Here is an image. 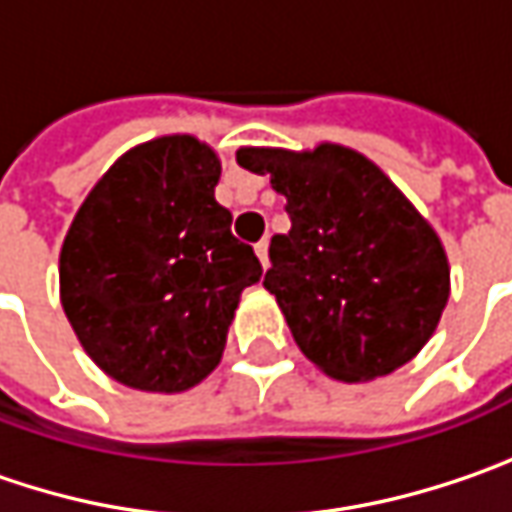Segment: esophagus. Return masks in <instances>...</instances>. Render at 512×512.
I'll list each match as a JSON object with an SVG mask.
<instances>
[{
	"label": "esophagus",
	"instance_id": "esophagus-1",
	"mask_svg": "<svg viewBox=\"0 0 512 512\" xmlns=\"http://www.w3.org/2000/svg\"><path fill=\"white\" fill-rule=\"evenodd\" d=\"M255 255L257 260H260V266L266 269V266H269V243H266V240H260V243H257Z\"/></svg>",
	"mask_w": 512,
	"mask_h": 512
}]
</instances>
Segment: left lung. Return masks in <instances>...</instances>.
<instances>
[{
    "mask_svg": "<svg viewBox=\"0 0 512 512\" xmlns=\"http://www.w3.org/2000/svg\"><path fill=\"white\" fill-rule=\"evenodd\" d=\"M237 162L286 196L263 286L301 353L333 379L394 374L432 339L449 301V260L429 220L345 144L240 147Z\"/></svg>",
    "mask_w": 512,
    "mask_h": 512,
    "instance_id": "left-lung-1",
    "label": "left lung"
}]
</instances>
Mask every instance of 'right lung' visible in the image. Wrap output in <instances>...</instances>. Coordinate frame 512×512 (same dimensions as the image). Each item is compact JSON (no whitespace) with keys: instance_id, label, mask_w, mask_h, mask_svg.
<instances>
[{"instance_id":"obj_1","label":"right lung","mask_w":512,"mask_h":512,"mask_svg":"<svg viewBox=\"0 0 512 512\" xmlns=\"http://www.w3.org/2000/svg\"><path fill=\"white\" fill-rule=\"evenodd\" d=\"M220 156L194 136L136 144L77 208L60 249V304L115 382L179 394L226 350L240 292L260 281L252 246L214 199Z\"/></svg>"}]
</instances>
